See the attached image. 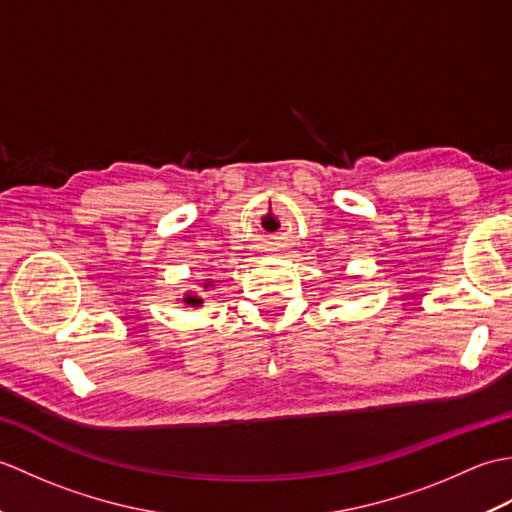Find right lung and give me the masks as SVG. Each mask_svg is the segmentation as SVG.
Returning a JSON list of instances; mask_svg holds the SVG:
<instances>
[{
    "label": "right lung",
    "mask_w": 512,
    "mask_h": 512,
    "mask_svg": "<svg viewBox=\"0 0 512 512\" xmlns=\"http://www.w3.org/2000/svg\"><path fill=\"white\" fill-rule=\"evenodd\" d=\"M209 286H211V281H206L204 288H209ZM182 303H184V306H189V308H198V306H202L204 301L198 295H195V292H189V295H184Z\"/></svg>",
    "instance_id": "right-lung-1"
}]
</instances>
